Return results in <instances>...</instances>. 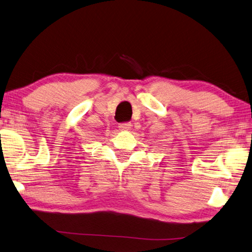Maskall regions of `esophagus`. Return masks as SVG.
I'll return each mask as SVG.
<instances>
[{"label":"esophagus","mask_w":252,"mask_h":252,"mask_svg":"<svg viewBox=\"0 0 252 252\" xmlns=\"http://www.w3.org/2000/svg\"><path fill=\"white\" fill-rule=\"evenodd\" d=\"M131 126H131L130 122H127V123H121V125H119V129H120V130H129Z\"/></svg>","instance_id":"esophagus-1"}]
</instances>
